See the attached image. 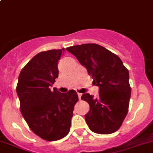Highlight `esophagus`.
Returning a JSON list of instances; mask_svg holds the SVG:
<instances>
[{
	"instance_id": "obj_1",
	"label": "esophagus",
	"mask_w": 153,
	"mask_h": 153,
	"mask_svg": "<svg viewBox=\"0 0 153 153\" xmlns=\"http://www.w3.org/2000/svg\"><path fill=\"white\" fill-rule=\"evenodd\" d=\"M78 98H79V100H81V95H82V94L78 92Z\"/></svg>"
}]
</instances>
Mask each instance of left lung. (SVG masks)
Instances as JSON below:
<instances>
[{
	"label": "left lung",
	"mask_w": 153,
	"mask_h": 153,
	"mask_svg": "<svg viewBox=\"0 0 153 153\" xmlns=\"http://www.w3.org/2000/svg\"><path fill=\"white\" fill-rule=\"evenodd\" d=\"M87 69L94 84L99 86V96L83 94L89 104L85 120L89 128L98 134H111L121 127L129 109L131 87L129 71L115 54L96 44L67 48Z\"/></svg>",
	"instance_id": "obj_1"
}]
</instances>
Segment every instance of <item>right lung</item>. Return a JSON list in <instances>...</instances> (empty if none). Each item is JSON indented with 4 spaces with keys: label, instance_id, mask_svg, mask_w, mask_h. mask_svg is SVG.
<instances>
[{
    "label": "right lung",
    "instance_id": "add662e5",
    "mask_svg": "<svg viewBox=\"0 0 153 153\" xmlns=\"http://www.w3.org/2000/svg\"><path fill=\"white\" fill-rule=\"evenodd\" d=\"M64 51L51 49L35 55L20 72L16 87L26 122L35 135L48 141L67 135L78 101L74 89L66 93L50 89L58 77V63Z\"/></svg>",
    "mask_w": 153,
    "mask_h": 153
}]
</instances>
